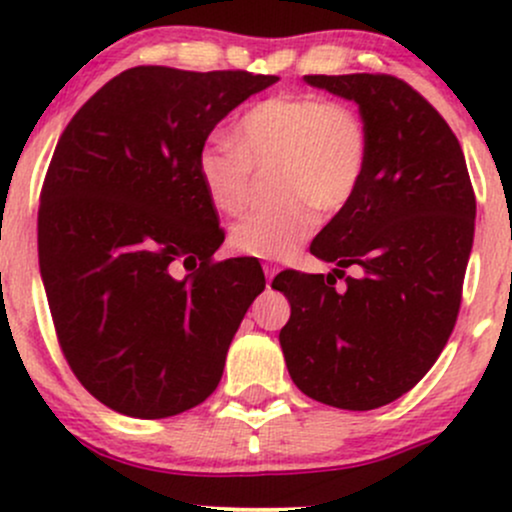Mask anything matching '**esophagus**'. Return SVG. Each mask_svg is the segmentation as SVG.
I'll use <instances>...</instances> for the list:
<instances>
[{
	"label": "esophagus",
	"mask_w": 512,
	"mask_h": 512,
	"mask_svg": "<svg viewBox=\"0 0 512 512\" xmlns=\"http://www.w3.org/2000/svg\"><path fill=\"white\" fill-rule=\"evenodd\" d=\"M276 272H279V267H272V264H264V276H267V286L272 284V279H274Z\"/></svg>",
	"instance_id": "34e87169"
}]
</instances>
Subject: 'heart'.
Masks as SVG:
<instances>
[{
  "mask_svg": "<svg viewBox=\"0 0 512 512\" xmlns=\"http://www.w3.org/2000/svg\"><path fill=\"white\" fill-rule=\"evenodd\" d=\"M274 168V207L231 228L238 255L286 260L317 226L354 202L368 168V134L356 113L308 93H281L240 117L236 146L211 142L199 151L197 175L211 207L238 216L248 207L252 170Z\"/></svg>",
  "mask_w": 512,
  "mask_h": 512,
  "instance_id": "obj_1",
  "label": "heart"
}]
</instances>
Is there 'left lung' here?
<instances>
[{
	"label": "left lung",
	"mask_w": 512,
	"mask_h": 512,
	"mask_svg": "<svg viewBox=\"0 0 512 512\" xmlns=\"http://www.w3.org/2000/svg\"><path fill=\"white\" fill-rule=\"evenodd\" d=\"M303 79L358 105L368 168L354 202L310 245L337 269L327 276L289 269L272 281L291 303L279 344L303 395L337 409H378L419 383L448 344L477 199L448 122L402 79ZM346 266L359 274L344 277Z\"/></svg>",
	"instance_id": "left-lung-1"
}]
</instances>
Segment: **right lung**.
Listing matches in <instances>:
<instances>
[{"label":"right lung","instance_id":"add662e5","mask_svg":"<svg viewBox=\"0 0 512 512\" xmlns=\"http://www.w3.org/2000/svg\"><path fill=\"white\" fill-rule=\"evenodd\" d=\"M276 81L134 67L62 132L40 192V276L62 354L105 407L166 419L219 385L264 274L248 257L211 260L223 231L197 156L223 117ZM178 263L191 272L182 280Z\"/></svg>","mask_w":512,"mask_h":512}]
</instances>
